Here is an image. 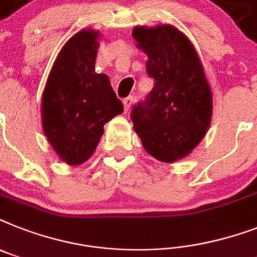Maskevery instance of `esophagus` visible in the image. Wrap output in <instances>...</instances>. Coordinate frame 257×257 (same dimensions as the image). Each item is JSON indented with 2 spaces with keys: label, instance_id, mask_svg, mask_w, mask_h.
Returning a JSON list of instances; mask_svg holds the SVG:
<instances>
[{
  "label": "esophagus",
  "instance_id": "1",
  "mask_svg": "<svg viewBox=\"0 0 257 257\" xmlns=\"http://www.w3.org/2000/svg\"><path fill=\"white\" fill-rule=\"evenodd\" d=\"M122 103H124L125 110L128 112L129 108H131V105H132V103H133V96H128V97H125L124 101H122Z\"/></svg>",
  "mask_w": 257,
  "mask_h": 257
}]
</instances>
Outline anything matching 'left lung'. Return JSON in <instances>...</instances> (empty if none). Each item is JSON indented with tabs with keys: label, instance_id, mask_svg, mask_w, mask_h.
Here are the masks:
<instances>
[{
	"label": "left lung",
	"instance_id": "left-lung-1",
	"mask_svg": "<svg viewBox=\"0 0 257 257\" xmlns=\"http://www.w3.org/2000/svg\"><path fill=\"white\" fill-rule=\"evenodd\" d=\"M137 47L148 55L153 89L132 108L133 128L148 153L173 162L201 143L212 113V97L201 60L186 35L170 25L135 27Z\"/></svg>",
	"mask_w": 257,
	"mask_h": 257
}]
</instances>
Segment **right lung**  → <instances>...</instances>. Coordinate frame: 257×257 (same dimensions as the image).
<instances>
[{"label":"right lung","mask_w":257,"mask_h":257,"mask_svg":"<svg viewBox=\"0 0 257 257\" xmlns=\"http://www.w3.org/2000/svg\"><path fill=\"white\" fill-rule=\"evenodd\" d=\"M97 37L95 31L81 30L63 46L42 99L46 137L68 165L87 161L104 124L124 110L107 75L95 72Z\"/></svg>","instance_id":"add662e5"}]
</instances>
